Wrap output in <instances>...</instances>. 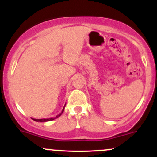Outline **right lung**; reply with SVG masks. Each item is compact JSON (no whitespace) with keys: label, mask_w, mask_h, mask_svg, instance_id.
Here are the masks:
<instances>
[{"label":"right lung","mask_w":157,"mask_h":157,"mask_svg":"<svg viewBox=\"0 0 157 157\" xmlns=\"http://www.w3.org/2000/svg\"><path fill=\"white\" fill-rule=\"evenodd\" d=\"M65 106H66V105H64L63 109L62 111H61V113H60V114H58V115H57V116H56L55 117H53V118H48V119H34V118H32V120H35V121H36V122H47V121H51V120H55V119H56V118L59 117H60V115L62 114L63 112V111H64Z\"/></svg>","instance_id":"obj_1"}]
</instances>
